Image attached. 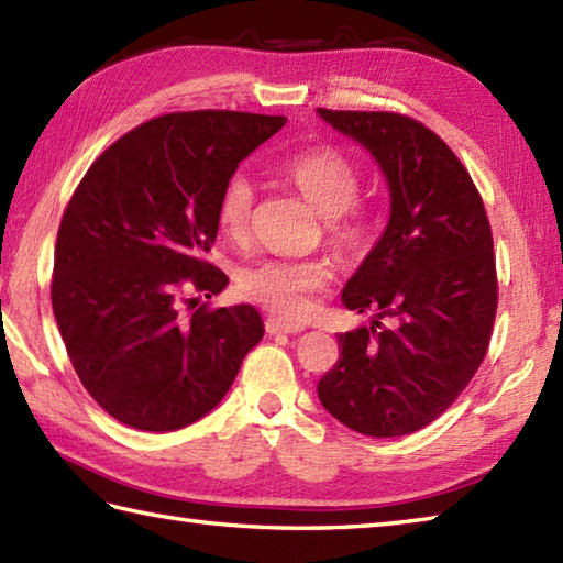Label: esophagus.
Wrapping results in <instances>:
<instances>
[{
  "label": "esophagus",
  "instance_id": "esophagus-1",
  "mask_svg": "<svg viewBox=\"0 0 563 563\" xmlns=\"http://www.w3.org/2000/svg\"><path fill=\"white\" fill-rule=\"evenodd\" d=\"M302 329H305L302 324H290V322H283V319H275V317L266 319L268 334H300Z\"/></svg>",
  "mask_w": 563,
  "mask_h": 563
}]
</instances>
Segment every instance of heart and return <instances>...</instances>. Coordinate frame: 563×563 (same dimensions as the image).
Masks as SVG:
<instances>
[{"label": "heart", "mask_w": 563, "mask_h": 563, "mask_svg": "<svg viewBox=\"0 0 563 563\" xmlns=\"http://www.w3.org/2000/svg\"><path fill=\"white\" fill-rule=\"evenodd\" d=\"M280 175L297 187L307 202L327 219L332 246L354 256L366 246L368 219L356 209L363 175L358 163L336 146H312L280 165ZM256 187L244 173L222 185L217 222L229 239H246L251 231ZM329 266L322 261L266 258L239 273V290L249 300L283 319H302L312 310V297L327 288Z\"/></svg>", "instance_id": "heart-1"}]
</instances>
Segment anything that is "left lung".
Returning a JSON list of instances; mask_svg holds the SVG:
<instances>
[{"instance_id": "8db88e82", "label": "left lung", "mask_w": 563, "mask_h": 563, "mask_svg": "<svg viewBox=\"0 0 563 563\" xmlns=\"http://www.w3.org/2000/svg\"><path fill=\"white\" fill-rule=\"evenodd\" d=\"M319 114L378 161L390 219L341 292L349 310L376 319L339 334V361L317 395L354 432L412 434L449 410L486 358L498 312L486 207L464 163L422 121L398 112Z\"/></svg>"}]
</instances>
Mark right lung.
<instances>
[{"instance_id": "obj_1", "label": "right lung", "mask_w": 563, "mask_h": 563, "mask_svg": "<svg viewBox=\"0 0 563 563\" xmlns=\"http://www.w3.org/2000/svg\"><path fill=\"white\" fill-rule=\"evenodd\" d=\"M283 124L229 109L163 114L99 153L75 187L55 241L53 314L77 378L121 424L197 422L261 341L251 305H197L190 292L229 283L205 258L219 190Z\"/></svg>"}]
</instances>
